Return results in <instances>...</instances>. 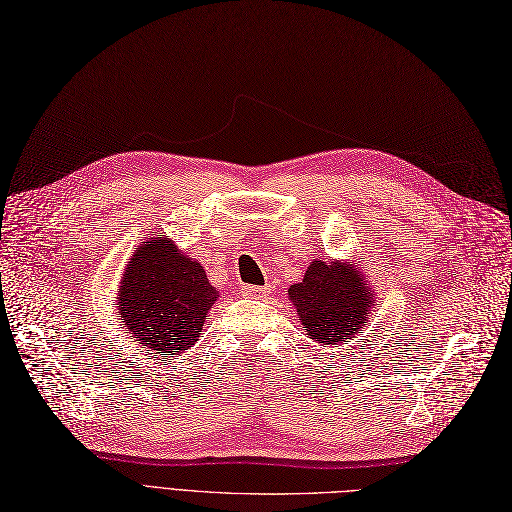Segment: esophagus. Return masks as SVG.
<instances>
[{
	"label": "esophagus",
	"mask_w": 512,
	"mask_h": 512,
	"mask_svg": "<svg viewBox=\"0 0 512 512\" xmlns=\"http://www.w3.org/2000/svg\"><path fill=\"white\" fill-rule=\"evenodd\" d=\"M270 293V287H255V285H244L242 287V295L246 297H263Z\"/></svg>",
	"instance_id": "esophagus-1"
}]
</instances>
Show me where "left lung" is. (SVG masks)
<instances>
[{
	"mask_svg": "<svg viewBox=\"0 0 512 512\" xmlns=\"http://www.w3.org/2000/svg\"><path fill=\"white\" fill-rule=\"evenodd\" d=\"M289 297L314 342L344 344L369 323L371 293L348 263L312 261L304 280L291 285Z\"/></svg>",
	"mask_w": 512,
	"mask_h": 512,
	"instance_id": "obj_1",
	"label": "left lung"
}]
</instances>
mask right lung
Instances as JSON below:
<instances>
[{"label": "right lung", "mask_w": 512, "mask_h": 512, "mask_svg": "<svg viewBox=\"0 0 512 512\" xmlns=\"http://www.w3.org/2000/svg\"><path fill=\"white\" fill-rule=\"evenodd\" d=\"M217 295L198 261L156 238L128 261L116 306L141 352L156 358L160 352L181 354L198 342Z\"/></svg>", "instance_id": "1"}]
</instances>
